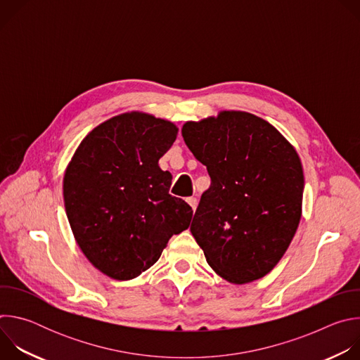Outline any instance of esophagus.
I'll return each instance as SVG.
<instances>
[{"instance_id": "obj_1", "label": "esophagus", "mask_w": 360, "mask_h": 360, "mask_svg": "<svg viewBox=\"0 0 360 360\" xmlns=\"http://www.w3.org/2000/svg\"><path fill=\"white\" fill-rule=\"evenodd\" d=\"M186 202L191 205V208L195 211L196 210V205H198V199L195 198V196H189L188 199H186Z\"/></svg>"}]
</instances>
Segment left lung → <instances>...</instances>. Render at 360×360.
Segmentation results:
<instances>
[{"mask_svg":"<svg viewBox=\"0 0 360 360\" xmlns=\"http://www.w3.org/2000/svg\"><path fill=\"white\" fill-rule=\"evenodd\" d=\"M182 136L211 176L191 225L207 262L232 283L265 276L300 221L304 181L296 150L271 124L238 111L186 122Z\"/></svg>","mask_w":360,"mask_h":360,"instance_id":"8db88e82","label":"left lung"}]
</instances>
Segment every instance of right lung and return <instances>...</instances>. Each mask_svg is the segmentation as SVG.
Instances as JSON below:
<instances>
[{
	"instance_id": "add662e5",
	"label": "right lung",
	"mask_w": 360,
	"mask_h": 360,
	"mask_svg": "<svg viewBox=\"0 0 360 360\" xmlns=\"http://www.w3.org/2000/svg\"><path fill=\"white\" fill-rule=\"evenodd\" d=\"M176 132L146 114L114 117L82 139L65 171V211L77 243L112 279L149 269L171 236L189 226L192 208L169 193L172 175L158 165Z\"/></svg>"
}]
</instances>
